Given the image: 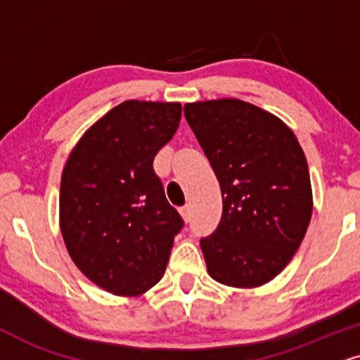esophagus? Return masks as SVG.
<instances>
[{"label":"esophagus","instance_id":"1","mask_svg":"<svg viewBox=\"0 0 360 360\" xmlns=\"http://www.w3.org/2000/svg\"><path fill=\"white\" fill-rule=\"evenodd\" d=\"M180 215H181V219H184L185 221H188L190 217H192V208H190V205L181 207L180 208Z\"/></svg>","mask_w":360,"mask_h":360}]
</instances>
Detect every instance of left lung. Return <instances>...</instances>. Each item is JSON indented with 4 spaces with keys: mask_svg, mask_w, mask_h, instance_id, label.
<instances>
[{
    "mask_svg": "<svg viewBox=\"0 0 360 360\" xmlns=\"http://www.w3.org/2000/svg\"><path fill=\"white\" fill-rule=\"evenodd\" d=\"M185 118L220 184L221 219L200 247L214 281L254 288L295 255L312 217L307 160L281 118L237 98L195 101Z\"/></svg>",
    "mask_w": 360,
    "mask_h": 360,
    "instance_id": "1",
    "label": "left lung"
}]
</instances>
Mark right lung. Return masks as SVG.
I'll list each match as a JSON object with an SVG mask.
<instances>
[{
	"mask_svg": "<svg viewBox=\"0 0 360 360\" xmlns=\"http://www.w3.org/2000/svg\"><path fill=\"white\" fill-rule=\"evenodd\" d=\"M180 120V103L127 100L93 123L66 160V250L85 277L115 295L136 297L158 283L184 227L153 172Z\"/></svg>",
	"mask_w": 360,
	"mask_h": 360,
	"instance_id": "1",
	"label": "right lung"
}]
</instances>
